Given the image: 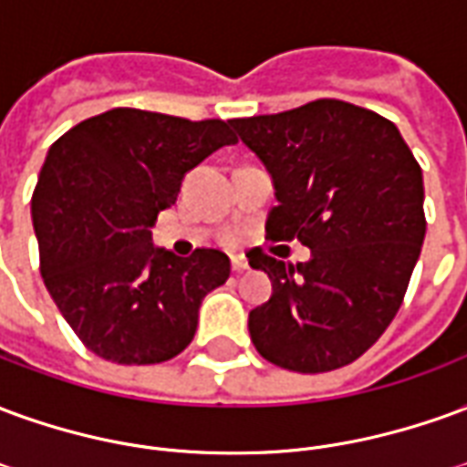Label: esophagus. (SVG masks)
<instances>
[{"mask_svg": "<svg viewBox=\"0 0 467 467\" xmlns=\"http://www.w3.org/2000/svg\"><path fill=\"white\" fill-rule=\"evenodd\" d=\"M233 270L234 273H244V270H250V265L244 257H233Z\"/></svg>", "mask_w": 467, "mask_h": 467, "instance_id": "34e87169", "label": "esophagus"}]
</instances>
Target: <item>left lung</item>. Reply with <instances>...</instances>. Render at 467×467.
Wrapping results in <instances>:
<instances>
[{
    "label": "left lung",
    "mask_w": 467,
    "mask_h": 467,
    "mask_svg": "<svg viewBox=\"0 0 467 467\" xmlns=\"http://www.w3.org/2000/svg\"><path fill=\"white\" fill-rule=\"evenodd\" d=\"M273 174V240H300L307 263L247 254L273 295L247 320L277 368L327 372L358 360L392 323L425 240L422 170L398 127L340 99L230 119Z\"/></svg>",
    "instance_id": "left-lung-1"
}]
</instances>
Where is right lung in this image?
Wrapping results in <instances>:
<instances>
[{"label":"right lung","instance_id":"right-lung-1","mask_svg":"<svg viewBox=\"0 0 467 467\" xmlns=\"http://www.w3.org/2000/svg\"><path fill=\"white\" fill-rule=\"evenodd\" d=\"M237 137L223 119L117 107L49 147L32 194L39 270L89 350L117 365L172 360L192 343L204 295L230 277L220 250L152 244L182 177Z\"/></svg>","mask_w":467,"mask_h":467}]
</instances>
